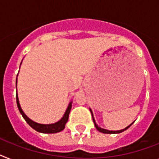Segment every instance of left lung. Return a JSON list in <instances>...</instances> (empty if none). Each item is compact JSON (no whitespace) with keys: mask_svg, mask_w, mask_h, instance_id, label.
<instances>
[{"mask_svg":"<svg viewBox=\"0 0 159 159\" xmlns=\"http://www.w3.org/2000/svg\"><path fill=\"white\" fill-rule=\"evenodd\" d=\"M90 112H91L92 118H93V121H94V125H95L96 129H97V130H98V131H99V132H101V133H108V134H109V133H122V132H124V131H125V130H126V129H129V128L130 127V126H131L132 125H133V123H132L131 125H129V126H128V127H126V128H125V129H122V130H119V131H109V130H107V129H101V128L98 127V125H96L95 121H94V116H93V113H92V111H91V110H90Z\"/></svg>","mask_w":159,"mask_h":159,"instance_id":"8db88e82","label":"left lung"}]
</instances>
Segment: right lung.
Instances as JSON below:
<instances>
[{"label": "right lung", "mask_w": 159, "mask_h": 159, "mask_svg": "<svg viewBox=\"0 0 159 159\" xmlns=\"http://www.w3.org/2000/svg\"><path fill=\"white\" fill-rule=\"evenodd\" d=\"M16 99H17V105H18V110H19L20 113L22 114V117L24 120L27 122V124L30 125L32 129H34L35 131L39 132L42 133H59V132L62 131L65 127V124L67 123L68 119H69V115L70 112L72 107V102H70L68 106V108L65 111L64 116L61 118V120L58 122L55 123V124H52V125H41V124H38L34 121H32L30 119L28 118L26 116L25 113L22 111L21 107H20L19 102H18V94H16Z\"/></svg>", "instance_id": "1"}]
</instances>
